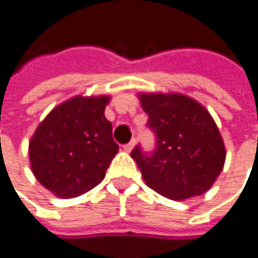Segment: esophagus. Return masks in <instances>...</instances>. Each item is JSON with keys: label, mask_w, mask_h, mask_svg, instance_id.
Listing matches in <instances>:
<instances>
[{"label": "esophagus", "mask_w": 258, "mask_h": 258, "mask_svg": "<svg viewBox=\"0 0 258 258\" xmlns=\"http://www.w3.org/2000/svg\"><path fill=\"white\" fill-rule=\"evenodd\" d=\"M134 140H133V142H130L128 144H124V146H122V149H124V150H125V152H131V150H133V149H134Z\"/></svg>", "instance_id": "34e87169"}]
</instances>
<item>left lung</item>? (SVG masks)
<instances>
[{"label": "left lung", "mask_w": 258, "mask_h": 258, "mask_svg": "<svg viewBox=\"0 0 258 258\" xmlns=\"http://www.w3.org/2000/svg\"><path fill=\"white\" fill-rule=\"evenodd\" d=\"M156 134L147 156L131 152L147 187L171 200H187L212 188L223 169L226 150L219 128L202 103L182 93H139Z\"/></svg>", "instance_id": "obj_1"}]
</instances>
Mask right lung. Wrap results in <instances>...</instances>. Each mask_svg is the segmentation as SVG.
Masks as SVG:
<instances>
[{
    "label": "right lung",
    "instance_id": "right-lung-1",
    "mask_svg": "<svg viewBox=\"0 0 258 258\" xmlns=\"http://www.w3.org/2000/svg\"><path fill=\"white\" fill-rule=\"evenodd\" d=\"M111 96L77 95L56 105L29 142L35 178L59 199L95 188L118 153L112 124L105 118Z\"/></svg>",
    "mask_w": 258,
    "mask_h": 258
}]
</instances>
